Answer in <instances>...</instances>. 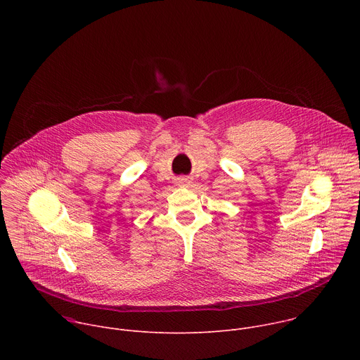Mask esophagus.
<instances>
[{"mask_svg":"<svg viewBox=\"0 0 360 360\" xmlns=\"http://www.w3.org/2000/svg\"><path fill=\"white\" fill-rule=\"evenodd\" d=\"M179 182H181V184H184V185H186V184H188V179H186V178H181V179H179Z\"/></svg>","mask_w":360,"mask_h":360,"instance_id":"34e87169","label":"esophagus"}]
</instances>
